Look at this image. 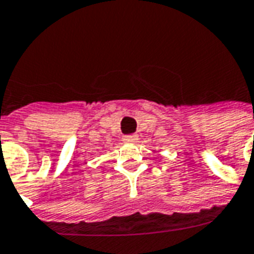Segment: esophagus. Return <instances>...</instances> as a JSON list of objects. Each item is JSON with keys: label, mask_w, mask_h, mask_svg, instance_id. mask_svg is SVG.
Instances as JSON below:
<instances>
[{"label": "esophagus", "mask_w": 254, "mask_h": 254, "mask_svg": "<svg viewBox=\"0 0 254 254\" xmlns=\"http://www.w3.org/2000/svg\"><path fill=\"white\" fill-rule=\"evenodd\" d=\"M138 140V135L136 134H131V135H125L123 136V142L126 143H134Z\"/></svg>", "instance_id": "1"}]
</instances>
